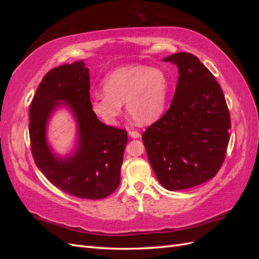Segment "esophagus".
Listing matches in <instances>:
<instances>
[{"label": "esophagus", "mask_w": 259, "mask_h": 259, "mask_svg": "<svg viewBox=\"0 0 259 259\" xmlns=\"http://www.w3.org/2000/svg\"><path fill=\"white\" fill-rule=\"evenodd\" d=\"M128 135L132 138H138V137H140V134H139L137 131H130L128 132Z\"/></svg>", "instance_id": "1"}]
</instances>
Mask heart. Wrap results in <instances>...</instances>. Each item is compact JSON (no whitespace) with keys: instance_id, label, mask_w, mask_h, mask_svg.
<instances>
[{"instance_id":"obj_1","label":"heart","mask_w":259,"mask_h":259,"mask_svg":"<svg viewBox=\"0 0 259 259\" xmlns=\"http://www.w3.org/2000/svg\"><path fill=\"white\" fill-rule=\"evenodd\" d=\"M103 91L93 97L91 106L94 114L105 124L115 125L125 104L133 121L147 125L158 120L164 111L168 79L161 69L124 66L106 76Z\"/></svg>"}]
</instances>
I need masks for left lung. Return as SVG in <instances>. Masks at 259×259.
I'll return each instance as SVG.
<instances>
[{
	"label": "left lung",
	"mask_w": 259,
	"mask_h": 259,
	"mask_svg": "<svg viewBox=\"0 0 259 259\" xmlns=\"http://www.w3.org/2000/svg\"><path fill=\"white\" fill-rule=\"evenodd\" d=\"M163 61L178 68L173 101L160 120L143 133L149 162L169 191L213 178L223 165L231 128L230 113L215 76L190 53Z\"/></svg>",
	"instance_id": "left-lung-1"
}]
</instances>
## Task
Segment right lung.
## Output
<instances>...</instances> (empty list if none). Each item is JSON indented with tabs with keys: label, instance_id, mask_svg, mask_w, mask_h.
I'll return each instance as SVG.
<instances>
[{
	"label": "right lung",
	"instance_id": "right-lung-1",
	"mask_svg": "<svg viewBox=\"0 0 259 259\" xmlns=\"http://www.w3.org/2000/svg\"><path fill=\"white\" fill-rule=\"evenodd\" d=\"M90 70L80 60L45 74L30 106L29 135L34 162L50 182L74 197L104 199L120 184L127 132L101 123L92 110ZM67 106L77 123V148L61 158L52 152L46 132L51 114Z\"/></svg>",
	"mask_w": 259,
	"mask_h": 259
}]
</instances>
